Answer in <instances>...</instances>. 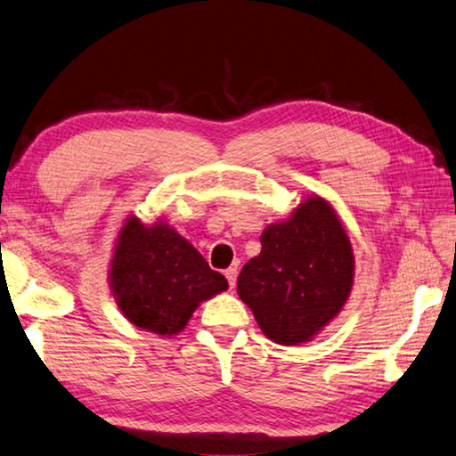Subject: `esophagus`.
I'll return each mask as SVG.
<instances>
[{"mask_svg": "<svg viewBox=\"0 0 456 456\" xmlns=\"http://www.w3.org/2000/svg\"><path fill=\"white\" fill-rule=\"evenodd\" d=\"M237 274H239V273H237V269H233V266H231V269H227V271H225V279L229 281V287H231V289L235 287V282H237Z\"/></svg>", "mask_w": 456, "mask_h": 456, "instance_id": "esophagus-1", "label": "esophagus"}]
</instances>
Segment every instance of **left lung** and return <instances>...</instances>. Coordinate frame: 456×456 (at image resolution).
Segmentation results:
<instances>
[{"label": "left lung", "instance_id": "left-lung-1", "mask_svg": "<svg viewBox=\"0 0 456 456\" xmlns=\"http://www.w3.org/2000/svg\"><path fill=\"white\" fill-rule=\"evenodd\" d=\"M261 245L239 274V298L273 342H310L340 314L352 292L354 253L340 217L312 195L287 221L271 223Z\"/></svg>", "mask_w": 456, "mask_h": 456}]
</instances>
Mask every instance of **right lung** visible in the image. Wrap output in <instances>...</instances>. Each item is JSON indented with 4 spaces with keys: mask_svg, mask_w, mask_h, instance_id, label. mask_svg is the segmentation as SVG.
<instances>
[{
    "mask_svg": "<svg viewBox=\"0 0 456 456\" xmlns=\"http://www.w3.org/2000/svg\"><path fill=\"white\" fill-rule=\"evenodd\" d=\"M109 279L122 314L159 336L182 332L203 300L229 287L174 227L164 221L144 225L134 216L116 239Z\"/></svg>",
    "mask_w": 456,
    "mask_h": 456,
    "instance_id": "obj_1",
    "label": "right lung"
}]
</instances>
